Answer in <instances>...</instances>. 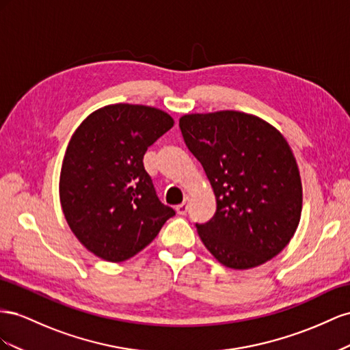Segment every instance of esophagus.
<instances>
[{"instance_id": "1", "label": "esophagus", "mask_w": 350, "mask_h": 350, "mask_svg": "<svg viewBox=\"0 0 350 350\" xmlns=\"http://www.w3.org/2000/svg\"><path fill=\"white\" fill-rule=\"evenodd\" d=\"M187 208H189V198H185V201L176 206V211L178 215H185L187 213Z\"/></svg>"}]
</instances>
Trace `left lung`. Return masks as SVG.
<instances>
[{"mask_svg": "<svg viewBox=\"0 0 350 350\" xmlns=\"http://www.w3.org/2000/svg\"><path fill=\"white\" fill-rule=\"evenodd\" d=\"M178 126L215 195L214 217L196 224L205 247L233 269L280 254L302 213L301 174L286 137L265 120L233 109L185 114Z\"/></svg>", "mask_w": 350, "mask_h": 350, "instance_id": "left-lung-1", "label": "left lung"}]
</instances>
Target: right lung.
Returning a JSON list of instances; mask_svg holds the SVG:
<instances>
[{
	"instance_id": "1",
	"label": "right lung",
	"mask_w": 350,
	"mask_h": 350,
	"mask_svg": "<svg viewBox=\"0 0 350 350\" xmlns=\"http://www.w3.org/2000/svg\"><path fill=\"white\" fill-rule=\"evenodd\" d=\"M173 126V117L155 107L111 104L76 129L59 173V202L89 252L126 261L176 214L159 202L144 167L146 149Z\"/></svg>"
}]
</instances>
